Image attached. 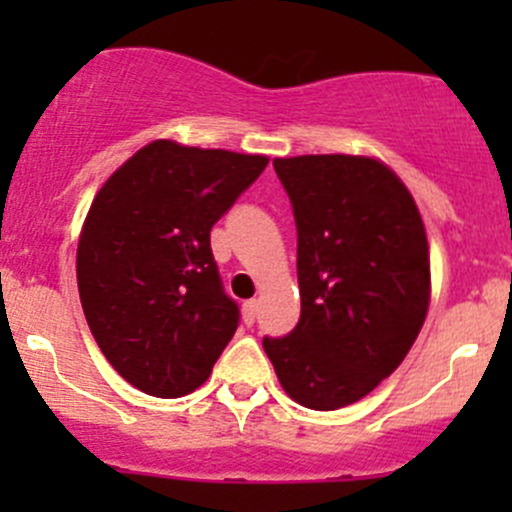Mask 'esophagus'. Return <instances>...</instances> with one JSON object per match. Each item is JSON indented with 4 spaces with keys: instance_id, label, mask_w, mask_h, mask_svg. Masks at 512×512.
I'll return each instance as SVG.
<instances>
[{
    "instance_id": "34e87169",
    "label": "esophagus",
    "mask_w": 512,
    "mask_h": 512,
    "mask_svg": "<svg viewBox=\"0 0 512 512\" xmlns=\"http://www.w3.org/2000/svg\"><path fill=\"white\" fill-rule=\"evenodd\" d=\"M255 317H257V302L255 299H250V302L242 304V322H245L247 327H252V324H255Z\"/></svg>"
}]
</instances>
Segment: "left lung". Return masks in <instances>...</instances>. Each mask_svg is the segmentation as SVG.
<instances>
[{
	"label": "left lung",
	"mask_w": 512,
	"mask_h": 512,
	"mask_svg": "<svg viewBox=\"0 0 512 512\" xmlns=\"http://www.w3.org/2000/svg\"><path fill=\"white\" fill-rule=\"evenodd\" d=\"M272 165L297 225L302 314L262 347L297 404L342 409L374 391L421 332L431 297L426 227L381 160L334 153Z\"/></svg>",
	"instance_id": "1"
}]
</instances>
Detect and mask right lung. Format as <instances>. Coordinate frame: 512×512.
<instances>
[{"label":"right lung","instance_id":"obj_1","mask_svg":"<svg viewBox=\"0 0 512 512\" xmlns=\"http://www.w3.org/2000/svg\"><path fill=\"white\" fill-rule=\"evenodd\" d=\"M267 168L265 156L153 141L98 190L76 252L91 334L146 394L205 384L240 324L210 230Z\"/></svg>","mask_w":512,"mask_h":512}]
</instances>
